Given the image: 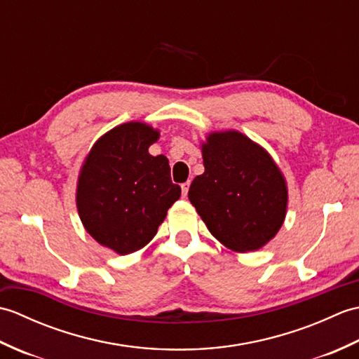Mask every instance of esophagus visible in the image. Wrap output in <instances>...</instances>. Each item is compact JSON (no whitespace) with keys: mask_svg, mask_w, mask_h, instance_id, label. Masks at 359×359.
Masks as SVG:
<instances>
[{"mask_svg":"<svg viewBox=\"0 0 359 359\" xmlns=\"http://www.w3.org/2000/svg\"><path fill=\"white\" fill-rule=\"evenodd\" d=\"M189 185H191V182H185V184H182V194L187 196L188 194V189H189Z\"/></svg>","mask_w":359,"mask_h":359,"instance_id":"obj_1","label":"esophagus"}]
</instances>
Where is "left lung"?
I'll use <instances>...</instances> for the list:
<instances>
[{
    "instance_id": "8db88e82",
    "label": "left lung",
    "mask_w": 359,
    "mask_h": 359,
    "mask_svg": "<svg viewBox=\"0 0 359 359\" xmlns=\"http://www.w3.org/2000/svg\"><path fill=\"white\" fill-rule=\"evenodd\" d=\"M203 174L188 199L226 248L248 253L266 245L285 220L288 188L269 151L234 129L215 131L201 144Z\"/></svg>"
}]
</instances>
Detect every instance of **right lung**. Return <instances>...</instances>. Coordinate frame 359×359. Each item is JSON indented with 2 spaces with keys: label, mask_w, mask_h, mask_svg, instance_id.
<instances>
[{
  "label": "right lung",
  "mask_w": 359,
  "mask_h": 359,
  "mask_svg": "<svg viewBox=\"0 0 359 359\" xmlns=\"http://www.w3.org/2000/svg\"><path fill=\"white\" fill-rule=\"evenodd\" d=\"M158 137L143 121L118 125L94 143L80 168L75 201L81 224L117 255L149 243L180 197L168 158L148 152Z\"/></svg>",
  "instance_id": "obj_1"
}]
</instances>
